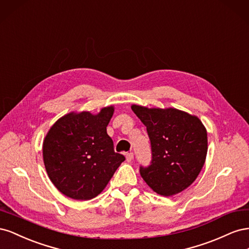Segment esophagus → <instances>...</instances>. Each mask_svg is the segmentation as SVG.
I'll use <instances>...</instances> for the list:
<instances>
[{"instance_id":"34e87169","label":"esophagus","mask_w":249,"mask_h":249,"mask_svg":"<svg viewBox=\"0 0 249 249\" xmlns=\"http://www.w3.org/2000/svg\"><path fill=\"white\" fill-rule=\"evenodd\" d=\"M125 158H126V161L130 163V162H132V161H133V159H134V154H133V153H129V154H126Z\"/></svg>"}]
</instances>
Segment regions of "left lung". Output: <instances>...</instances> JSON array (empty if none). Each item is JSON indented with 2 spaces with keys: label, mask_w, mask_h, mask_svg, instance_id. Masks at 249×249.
I'll use <instances>...</instances> for the list:
<instances>
[{
  "label": "left lung",
  "mask_w": 249,
  "mask_h": 249,
  "mask_svg": "<svg viewBox=\"0 0 249 249\" xmlns=\"http://www.w3.org/2000/svg\"><path fill=\"white\" fill-rule=\"evenodd\" d=\"M131 108L146 126L152 144V163L140 167L142 178L166 197L187 189L206 162L208 134L201 120L176 108Z\"/></svg>",
  "instance_id": "1"
}]
</instances>
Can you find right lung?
I'll use <instances>...</instances> for the list:
<instances>
[{
    "label": "right lung",
    "instance_id": "add662e5",
    "mask_svg": "<svg viewBox=\"0 0 249 249\" xmlns=\"http://www.w3.org/2000/svg\"><path fill=\"white\" fill-rule=\"evenodd\" d=\"M114 106L71 112L51 126L42 144L44 167L52 183L65 196L89 200L97 196L124 157L114 152L107 125Z\"/></svg>",
    "mask_w": 249,
    "mask_h": 249
}]
</instances>
